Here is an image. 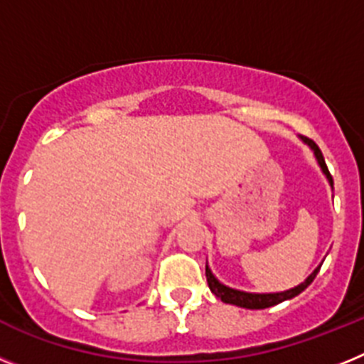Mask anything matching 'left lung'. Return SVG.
I'll return each instance as SVG.
<instances>
[{
  "mask_svg": "<svg viewBox=\"0 0 364 364\" xmlns=\"http://www.w3.org/2000/svg\"><path fill=\"white\" fill-rule=\"evenodd\" d=\"M301 140L306 144V146H310V149L314 151L315 159H317V164H319L321 169H323V173L326 175L328 182H330V186L333 188V178H332V175H330V171H328L326 162H324V156H323V153H321L319 146H317L314 140H310L308 136H301ZM319 269H321V264L317 266V268H315L310 275H308L306 281L301 282V284L295 286V288H291V290L279 291V294H247V291L233 290V288H230V286L222 284V282L215 277L213 273H211L210 266L208 264H205V279H208L210 290L213 291V294L217 295L222 302H226V304H235V306H240V308H247V310H264V308L275 306V304H279V302H282V301L294 299L295 295H299L301 291L306 290L308 286L314 282L315 275L319 273Z\"/></svg>",
  "mask_w": 364,
  "mask_h": 364,
  "instance_id": "1",
  "label": "left lung"
}]
</instances>
